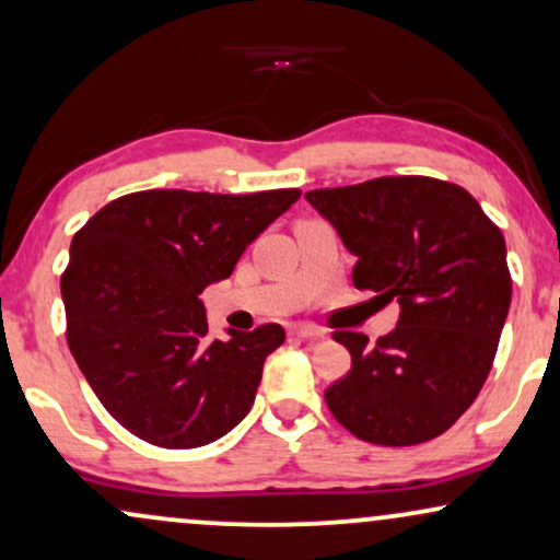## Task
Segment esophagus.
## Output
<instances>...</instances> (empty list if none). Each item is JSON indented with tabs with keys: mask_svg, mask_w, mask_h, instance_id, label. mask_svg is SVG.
Returning <instances> with one entry per match:
<instances>
[{
	"mask_svg": "<svg viewBox=\"0 0 560 560\" xmlns=\"http://www.w3.org/2000/svg\"><path fill=\"white\" fill-rule=\"evenodd\" d=\"M294 338H323V330L315 328V325H292L289 328Z\"/></svg>",
	"mask_w": 560,
	"mask_h": 560,
	"instance_id": "obj_1",
	"label": "esophagus"
}]
</instances>
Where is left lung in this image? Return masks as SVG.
<instances>
[{
    "instance_id": "8db88e82",
    "label": "left lung",
    "mask_w": 560,
    "mask_h": 560,
    "mask_svg": "<svg viewBox=\"0 0 560 560\" xmlns=\"http://www.w3.org/2000/svg\"><path fill=\"white\" fill-rule=\"evenodd\" d=\"M357 258L353 287L400 304L398 325L366 346L341 330L351 372L325 402L353 436L410 447L444 434L491 372L512 302L506 243L468 190L400 175L304 194Z\"/></svg>"
}]
</instances>
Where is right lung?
Wrapping results in <instances>:
<instances>
[{"label":"right lung","instance_id":"obj_1","mask_svg":"<svg viewBox=\"0 0 560 560\" xmlns=\"http://www.w3.org/2000/svg\"><path fill=\"white\" fill-rule=\"evenodd\" d=\"M300 198L162 188L110 201L69 247L67 341L92 393L133 436L167 450L217 442L253 408L281 325L209 338L198 294Z\"/></svg>","mask_w":560,"mask_h":560}]
</instances>
